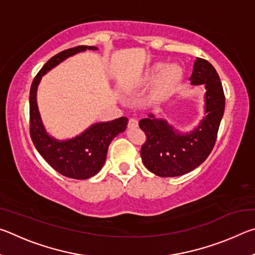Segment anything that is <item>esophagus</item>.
Instances as JSON below:
<instances>
[{"mask_svg": "<svg viewBox=\"0 0 255 255\" xmlns=\"http://www.w3.org/2000/svg\"><path fill=\"white\" fill-rule=\"evenodd\" d=\"M128 127L130 128V129L137 128V127H138V120H137V119H135V118H130V119H129Z\"/></svg>", "mask_w": 255, "mask_h": 255, "instance_id": "34e87169", "label": "esophagus"}]
</instances>
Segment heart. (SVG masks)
<instances>
[{
  "mask_svg": "<svg viewBox=\"0 0 255 255\" xmlns=\"http://www.w3.org/2000/svg\"><path fill=\"white\" fill-rule=\"evenodd\" d=\"M162 68H163L162 65L155 66L153 70L148 73L147 76H146V80L147 81L154 80L155 77L158 75V73L162 71ZM178 75H179V70L175 66H170L163 71L161 76H159L158 84H157V93L159 96H163V94H165L167 91H169L171 86L174 84Z\"/></svg>",
  "mask_w": 255,
  "mask_h": 255,
  "instance_id": "obj_1",
  "label": "heart"
}]
</instances>
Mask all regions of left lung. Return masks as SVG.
Returning <instances> with one entry per match:
<instances>
[{
    "label": "left lung",
    "instance_id": "8db88e82",
    "mask_svg": "<svg viewBox=\"0 0 255 255\" xmlns=\"http://www.w3.org/2000/svg\"><path fill=\"white\" fill-rule=\"evenodd\" d=\"M191 85H204V112L201 120L190 131H181L166 119L153 112L139 120L147 139L140 156L152 173L162 178L187 174L206 161L214 148L219 125L225 110V96L217 72L209 62L196 58Z\"/></svg>",
    "mask_w": 255,
    "mask_h": 255
}]
</instances>
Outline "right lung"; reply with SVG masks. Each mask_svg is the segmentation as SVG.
<instances>
[{
	"label": "right lung",
	"instance_id": "right-lung-1",
	"mask_svg": "<svg viewBox=\"0 0 255 255\" xmlns=\"http://www.w3.org/2000/svg\"><path fill=\"white\" fill-rule=\"evenodd\" d=\"M98 49L96 46H79L60 51L42 66L30 89V136L33 145L53 169L71 179L85 180L100 172L106 162L110 143L116 136L126 130L128 119L122 117L92 124L79 135L58 139L47 131L42 123L37 102L38 86L42 76L65 59L82 51Z\"/></svg>",
	"mask_w": 255,
	"mask_h": 255
}]
</instances>
